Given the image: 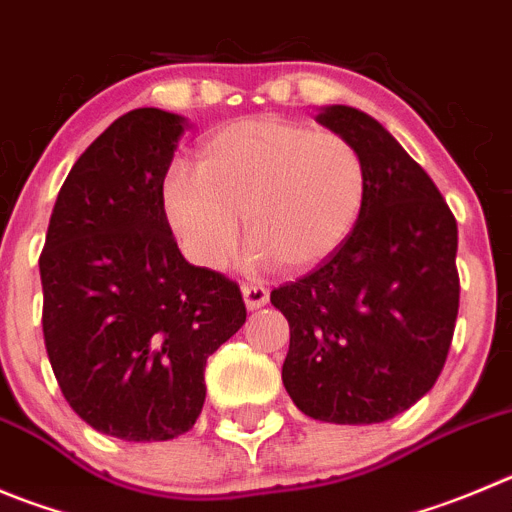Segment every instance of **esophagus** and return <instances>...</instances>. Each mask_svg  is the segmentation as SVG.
I'll return each instance as SVG.
<instances>
[{"instance_id": "esophagus-1", "label": "esophagus", "mask_w": 512, "mask_h": 512, "mask_svg": "<svg viewBox=\"0 0 512 512\" xmlns=\"http://www.w3.org/2000/svg\"><path fill=\"white\" fill-rule=\"evenodd\" d=\"M242 298H245L247 310H257L262 308V305H267L270 293H267V288H262V285H245V288H242Z\"/></svg>"}]
</instances>
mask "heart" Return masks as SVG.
I'll use <instances>...</instances> for the list:
<instances>
[{"label": "heart", "instance_id": "b5f03b06", "mask_svg": "<svg viewBox=\"0 0 512 512\" xmlns=\"http://www.w3.org/2000/svg\"><path fill=\"white\" fill-rule=\"evenodd\" d=\"M366 189V164L348 138L280 116H250L199 143L197 171H166L161 209L184 255L204 270L227 265L240 217L255 242L250 262L308 270L348 240Z\"/></svg>", "mask_w": 512, "mask_h": 512}]
</instances>
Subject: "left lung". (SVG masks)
<instances>
[{
    "mask_svg": "<svg viewBox=\"0 0 512 512\" xmlns=\"http://www.w3.org/2000/svg\"><path fill=\"white\" fill-rule=\"evenodd\" d=\"M315 121L358 148L369 189L348 240L270 293L290 323L283 384L321 422H386L417 404L447 361L460 308L457 222L427 171L369 113L326 105Z\"/></svg>",
    "mask_w": 512,
    "mask_h": 512,
    "instance_id": "1",
    "label": "left lung"
}]
</instances>
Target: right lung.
Segmentation results:
<instances>
[{
	"instance_id": "add662e5",
	"label": "right lung",
	"mask_w": 512,
	"mask_h": 512,
	"mask_svg": "<svg viewBox=\"0 0 512 512\" xmlns=\"http://www.w3.org/2000/svg\"><path fill=\"white\" fill-rule=\"evenodd\" d=\"M184 128L159 108L105 128L62 184L40 255L42 333L62 396L126 442L194 427L207 358L247 318L237 283L189 265L161 209Z\"/></svg>"
}]
</instances>
